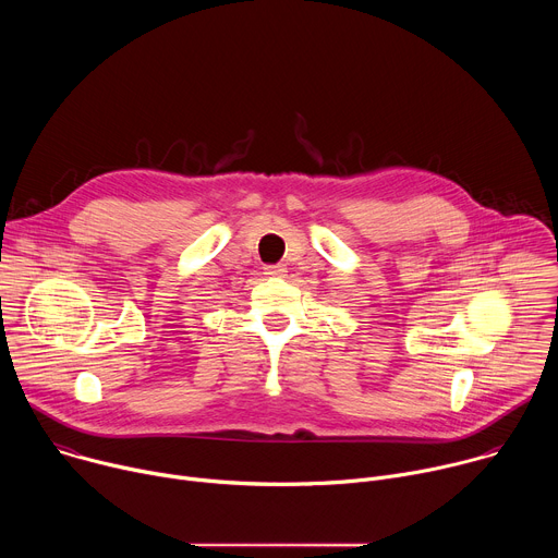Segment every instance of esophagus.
<instances>
[{
	"label": "esophagus",
	"instance_id": "obj_1",
	"mask_svg": "<svg viewBox=\"0 0 558 558\" xmlns=\"http://www.w3.org/2000/svg\"><path fill=\"white\" fill-rule=\"evenodd\" d=\"M265 274H267V276H280V278H282V276H287V267H284V265H274V267H267Z\"/></svg>",
	"mask_w": 558,
	"mask_h": 558
}]
</instances>
